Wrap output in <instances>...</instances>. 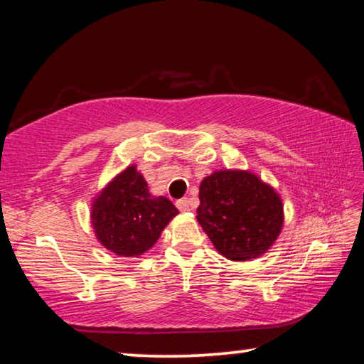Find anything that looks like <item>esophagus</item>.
<instances>
[{
  "label": "esophagus",
  "mask_w": 364,
  "mask_h": 364,
  "mask_svg": "<svg viewBox=\"0 0 364 364\" xmlns=\"http://www.w3.org/2000/svg\"><path fill=\"white\" fill-rule=\"evenodd\" d=\"M176 207L180 208L181 212L191 210V202H189L188 197H183V199H178V200H176Z\"/></svg>",
  "instance_id": "34e87169"
}]
</instances>
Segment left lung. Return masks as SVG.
<instances>
[{
	"label": "left lung",
	"instance_id": "left-lung-1",
	"mask_svg": "<svg viewBox=\"0 0 364 364\" xmlns=\"http://www.w3.org/2000/svg\"><path fill=\"white\" fill-rule=\"evenodd\" d=\"M199 199L197 221L228 260L260 257L279 236L281 197L250 171H215L202 180Z\"/></svg>",
	"mask_w": 364,
	"mask_h": 364
}]
</instances>
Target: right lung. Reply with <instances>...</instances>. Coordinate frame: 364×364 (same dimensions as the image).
I'll return each mask as SVG.
<instances>
[{
    "mask_svg": "<svg viewBox=\"0 0 364 364\" xmlns=\"http://www.w3.org/2000/svg\"><path fill=\"white\" fill-rule=\"evenodd\" d=\"M178 215L167 197H154L143 175L132 165L117 175L93 202L91 221L100 241L120 257L149 250L160 232Z\"/></svg>",
    "mask_w": 364,
    "mask_h": 364,
    "instance_id": "obj_1",
    "label": "right lung"
}]
</instances>
